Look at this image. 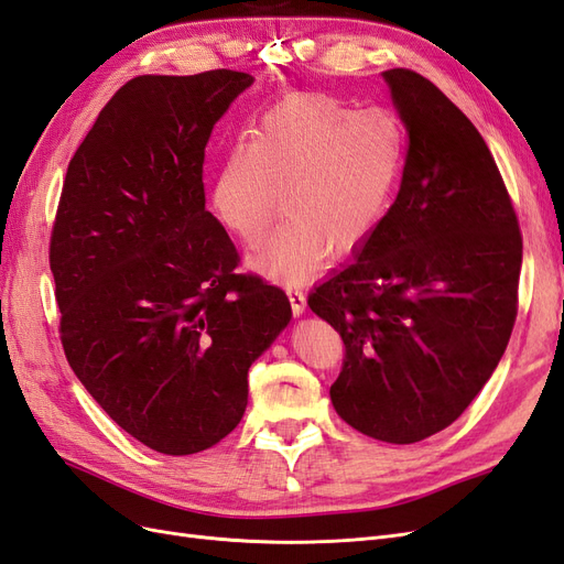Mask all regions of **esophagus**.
<instances>
[{
	"mask_svg": "<svg viewBox=\"0 0 564 564\" xmlns=\"http://www.w3.org/2000/svg\"><path fill=\"white\" fill-rule=\"evenodd\" d=\"M286 294H289V301H292L294 315H303L305 313V294L299 286H292V284H286Z\"/></svg>",
	"mask_w": 564,
	"mask_h": 564,
	"instance_id": "esophagus-1",
	"label": "esophagus"
}]
</instances>
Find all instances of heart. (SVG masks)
<instances>
[{
  "instance_id": "b5f03b06",
  "label": "heart",
  "mask_w": 564,
  "mask_h": 564,
  "mask_svg": "<svg viewBox=\"0 0 564 564\" xmlns=\"http://www.w3.org/2000/svg\"><path fill=\"white\" fill-rule=\"evenodd\" d=\"M395 115L296 94L263 112L224 155L212 207L228 232L259 245L280 209L286 224L256 253L280 280H303L324 251L346 256L381 224L402 166Z\"/></svg>"
}]
</instances>
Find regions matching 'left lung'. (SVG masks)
<instances>
[{
	"label": "left lung",
	"mask_w": 564,
	"mask_h": 564,
	"mask_svg": "<svg viewBox=\"0 0 564 564\" xmlns=\"http://www.w3.org/2000/svg\"><path fill=\"white\" fill-rule=\"evenodd\" d=\"M409 133L398 199L308 296L344 340L329 395L392 445L445 431L489 381L518 315L522 232L485 139L431 79L383 73Z\"/></svg>",
	"instance_id": "obj_1"
}]
</instances>
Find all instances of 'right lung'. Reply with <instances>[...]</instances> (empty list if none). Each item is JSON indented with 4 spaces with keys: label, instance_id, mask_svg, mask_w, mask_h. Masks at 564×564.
Listing matches in <instances>:
<instances>
[{
    "label": "right lung",
    "instance_id": "add662e5",
    "mask_svg": "<svg viewBox=\"0 0 564 564\" xmlns=\"http://www.w3.org/2000/svg\"><path fill=\"white\" fill-rule=\"evenodd\" d=\"M251 82L129 79L67 164L51 228L67 362L160 454L209 449L240 423L249 367L292 317L280 286L235 272L240 253L204 209V148Z\"/></svg>",
    "mask_w": 564,
    "mask_h": 564
}]
</instances>
